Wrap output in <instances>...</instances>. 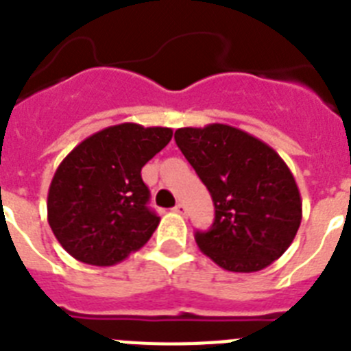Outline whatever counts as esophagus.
Masks as SVG:
<instances>
[{
	"label": "esophagus",
	"instance_id": "34e87169",
	"mask_svg": "<svg viewBox=\"0 0 351 351\" xmlns=\"http://www.w3.org/2000/svg\"><path fill=\"white\" fill-rule=\"evenodd\" d=\"M173 210H175L176 214H180V216H185V214H187V208H185L184 203H176V207L173 208Z\"/></svg>",
	"mask_w": 351,
	"mask_h": 351
}]
</instances>
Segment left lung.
<instances>
[{
	"label": "left lung",
	"instance_id": "8db88e82",
	"mask_svg": "<svg viewBox=\"0 0 351 351\" xmlns=\"http://www.w3.org/2000/svg\"><path fill=\"white\" fill-rule=\"evenodd\" d=\"M178 148L214 202L208 232L196 244L219 267L253 273L280 258L302 223V198L293 173L275 149L230 125L178 128Z\"/></svg>",
	"mask_w": 351,
	"mask_h": 351
}]
</instances>
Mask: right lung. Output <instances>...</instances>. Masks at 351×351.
Masks as SVG:
<instances>
[{
  "label": "right lung",
  "instance_id": "add662e5",
  "mask_svg": "<svg viewBox=\"0 0 351 351\" xmlns=\"http://www.w3.org/2000/svg\"><path fill=\"white\" fill-rule=\"evenodd\" d=\"M171 128L121 123L82 141L48 191V223L62 248L90 266H114L148 243L160 217L148 208L141 169Z\"/></svg>",
  "mask_w": 351,
  "mask_h": 351
}]
</instances>
